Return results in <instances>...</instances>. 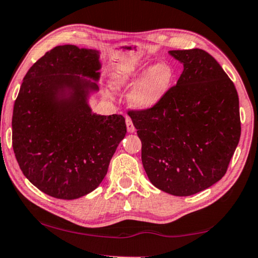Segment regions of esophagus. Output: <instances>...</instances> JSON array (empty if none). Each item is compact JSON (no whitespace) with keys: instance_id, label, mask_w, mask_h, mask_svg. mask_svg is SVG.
Here are the masks:
<instances>
[{"instance_id":"1","label":"esophagus","mask_w":258,"mask_h":258,"mask_svg":"<svg viewBox=\"0 0 258 258\" xmlns=\"http://www.w3.org/2000/svg\"><path fill=\"white\" fill-rule=\"evenodd\" d=\"M125 121H126V127H127V131H128V132H130V133H133L134 131H136V127H134L132 119H131L130 117H126Z\"/></svg>"}]
</instances>
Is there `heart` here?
I'll return each mask as SVG.
<instances>
[{
	"label": "heart",
	"instance_id": "1",
	"mask_svg": "<svg viewBox=\"0 0 258 258\" xmlns=\"http://www.w3.org/2000/svg\"><path fill=\"white\" fill-rule=\"evenodd\" d=\"M145 65L127 67L114 73V88L128 86L141 78L130 93V102L139 109H148L157 104L169 92L173 83V70L169 64L156 63L144 72Z\"/></svg>",
	"mask_w": 258,
	"mask_h": 258
}]
</instances>
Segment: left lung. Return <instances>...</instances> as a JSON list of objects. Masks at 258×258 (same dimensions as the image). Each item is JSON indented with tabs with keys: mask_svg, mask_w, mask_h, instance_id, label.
Masks as SVG:
<instances>
[{
	"mask_svg": "<svg viewBox=\"0 0 258 258\" xmlns=\"http://www.w3.org/2000/svg\"><path fill=\"white\" fill-rule=\"evenodd\" d=\"M183 64L177 85L148 109L127 111L141 140L150 182L189 196L222 179L239 144V96L219 63L203 49L170 50Z\"/></svg>",
	"mask_w": 258,
	"mask_h": 258,
	"instance_id": "left-lung-1",
	"label": "left lung"
}]
</instances>
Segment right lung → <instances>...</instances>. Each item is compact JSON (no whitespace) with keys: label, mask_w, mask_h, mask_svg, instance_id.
Masks as SVG:
<instances>
[{"label":"right lung","mask_w":258,"mask_h":258,"mask_svg":"<svg viewBox=\"0 0 258 258\" xmlns=\"http://www.w3.org/2000/svg\"><path fill=\"white\" fill-rule=\"evenodd\" d=\"M99 54L57 46L24 77L12 114V147L24 175L41 191L62 200L91 193L108 172L126 134L121 114L101 116L87 104L99 79ZM70 89L69 96L64 94Z\"/></svg>","instance_id":"add662e5"}]
</instances>
